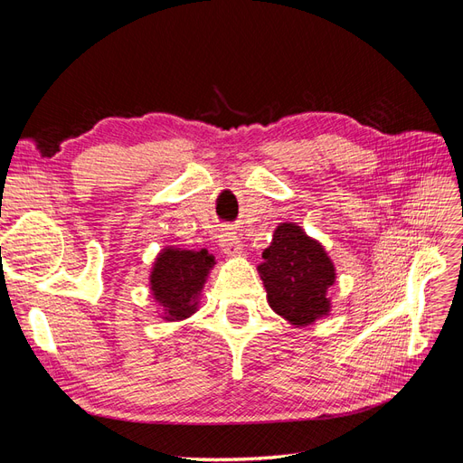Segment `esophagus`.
<instances>
[{
    "label": "esophagus",
    "mask_w": 463,
    "mask_h": 463,
    "mask_svg": "<svg viewBox=\"0 0 463 463\" xmlns=\"http://www.w3.org/2000/svg\"><path fill=\"white\" fill-rule=\"evenodd\" d=\"M220 247H222V250L226 255H237V253H241V249H243L240 237H237V233L230 226H226V228L222 230Z\"/></svg>",
    "instance_id": "34e87169"
}]
</instances>
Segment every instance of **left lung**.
I'll return each mask as SVG.
<instances>
[{
	"label": "left lung",
	"instance_id": "left-lung-1",
	"mask_svg": "<svg viewBox=\"0 0 463 463\" xmlns=\"http://www.w3.org/2000/svg\"><path fill=\"white\" fill-rule=\"evenodd\" d=\"M259 274L272 309L291 325H313L330 311L326 289L334 284V264L325 249L299 226L284 223L264 249Z\"/></svg>",
	"mask_w": 463,
	"mask_h": 463
}]
</instances>
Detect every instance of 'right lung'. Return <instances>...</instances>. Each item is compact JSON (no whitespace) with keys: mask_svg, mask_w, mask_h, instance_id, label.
Listing matches in <instances>:
<instances>
[{"mask_svg":"<svg viewBox=\"0 0 463 463\" xmlns=\"http://www.w3.org/2000/svg\"><path fill=\"white\" fill-rule=\"evenodd\" d=\"M214 259L206 250L164 249L150 276L152 293L164 305L165 320H181L197 309V296Z\"/></svg>","mask_w":463,"mask_h":463,"instance_id":"add662e5","label":"right lung"}]
</instances>
